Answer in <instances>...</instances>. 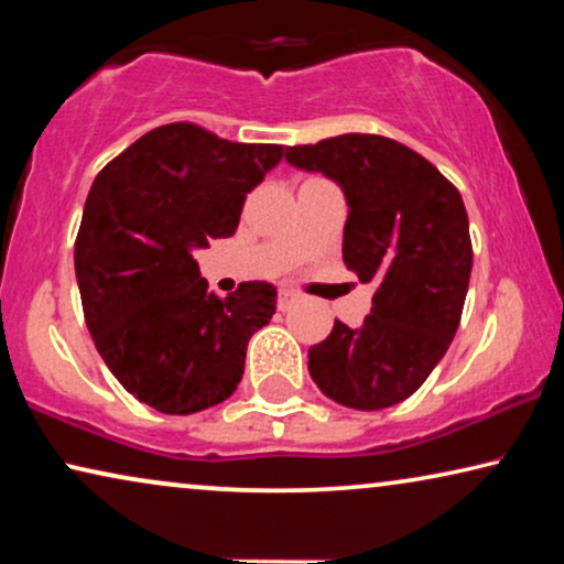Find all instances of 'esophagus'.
<instances>
[{
  "mask_svg": "<svg viewBox=\"0 0 564 564\" xmlns=\"http://www.w3.org/2000/svg\"><path fill=\"white\" fill-rule=\"evenodd\" d=\"M297 292H292V290H280V307L282 311H288V307L292 305V303H297Z\"/></svg>",
  "mask_w": 564,
  "mask_h": 564,
  "instance_id": "1",
  "label": "esophagus"
}]
</instances>
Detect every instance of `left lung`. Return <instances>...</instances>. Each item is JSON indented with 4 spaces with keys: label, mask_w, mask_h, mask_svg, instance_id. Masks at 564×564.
I'll return each instance as SVG.
<instances>
[{
    "label": "left lung",
    "mask_w": 564,
    "mask_h": 564,
    "mask_svg": "<svg viewBox=\"0 0 564 564\" xmlns=\"http://www.w3.org/2000/svg\"><path fill=\"white\" fill-rule=\"evenodd\" d=\"M288 161L341 184L344 264L375 284L359 328L336 321L311 346L313 382L357 411L395 405L426 382L459 328L473 272L459 189L421 153L372 133L290 145Z\"/></svg>",
    "instance_id": "left-lung-1"
}]
</instances>
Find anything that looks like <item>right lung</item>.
<instances>
[{
	"instance_id": "obj_1",
	"label": "right lung",
	"mask_w": 564,
	"mask_h": 564,
	"mask_svg": "<svg viewBox=\"0 0 564 564\" xmlns=\"http://www.w3.org/2000/svg\"><path fill=\"white\" fill-rule=\"evenodd\" d=\"M280 143H236L195 126L153 128L91 184L74 243L84 321L118 382L161 413L234 395L249 338L276 288L207 290L192 251L236 234L246 195L280 164Z\"/></svg>"
}]
</instances>
